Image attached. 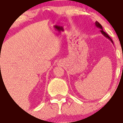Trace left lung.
<instances>
[{
	"label": "left lung",
	"mask_w": 123,
	"mask_h": 123,
	"mask_svg": "<svg viewBox=\"0 0 123 123\" xmlns=\"http://www.w3.org/2000/svg\"><path fill=\"white\" fill-rule=\"evenodd\" d=\"M95 26H96L97 27V28H98L100 29V30H100V32L102 33V35H103L104 36V37H106V38H108V39H109V40H110L111 41V42L112 43H113V41L112 40V39L110 37H109V36L108 35H107V34L105 32V31H104L103 28H102V26L101 25H100V24L99 23H98V21L95 22Z\"/></svg>",
	"instance_id": "left-lung-1"
}]
</instances>
